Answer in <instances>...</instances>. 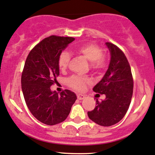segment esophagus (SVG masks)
I'll use <instances>...</instances> for the list:
<instances>
[{
  "mask_svg": "<svg viewBox=\"0 0 155 155\" xmlns=\"http://www.w3.org/2000/svg\"><path fill=\"white\" fill-rule=\"evenodd\" d=\"M86 97L84 95H83V94H77V98L79 99V100H82L84 99H85Z\"/></svg>",
  "mask_w": 155,
  "mask_h": 155,
  "instance_id": "obj_1",
  "label": "esophagus"
}]
</instances>
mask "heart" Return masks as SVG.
<instances>
[{
    "label": "heart",
    "instance_id": "1",
    "mask_svg": "<svg viewBox=\"0 0 155 155\" xmlns=\"http://www.w3.org/2000/svg\"><path fill=\"white\" fill-rule=\"evenodd\" d=\"M74 52L77 55L83 58L90 63L92 71H100L105 66V57L102 54V50L97 45L89 43L76 48ZM71 61V55L68 52L64 51L60 55L58 66L61 71H65L68 68ZM90 83V80L81 76H74L68 79V84L72 88L78 91L84 89L86 84Z\"/></svg>",
    "mask_w": 155,
    "mask_h": 155
}]
</instances>
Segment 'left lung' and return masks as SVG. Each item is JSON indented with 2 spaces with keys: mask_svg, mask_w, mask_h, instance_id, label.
Segmentation results:
<instances>
[{
  "mask_svg": "<svg viewBox=\"0 0 155 155\" xmlns=\"http://www.w3.org/2000/svg\"><path fill=\"white\" fill-rule=\"evenodd\" d=\"M105 45L110 54V61L105 74L93 88L94 92L105 94V99L101 102L96 99V107L87 114L97 124L110 126L126 115L133 94L134 81L124 53L110 42H106Z\"/></svg>",
  "mask_w": 155,
  "mask_h": 155,
  "instance_id": "obj_1",
  "label": "left lung"
}]
</instances>
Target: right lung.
<instances>
[{"mask_svg":"<svg viewBox=\"0 0 155 155\" xmlns=\"http://www.w3.org/2000/svg\"><path fill=\"white\" fill-rule=\"evenodd\" d=\"M74 40L52 35L37 44L26 60L21 75L22 92L31 113L42 124L53 126L64 121L77 98L68 89L61 94L50 89L60 74V55Z\"/></svg>","mask_w":155,"mask_h":155,"instance_id":"obj_1","label":"right lung"}]
</instances>
